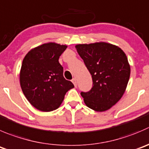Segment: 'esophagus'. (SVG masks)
<instances>
[{
    "label": "esophagus",
    "instance_id": "obj_1",
    "mask_svg": "<svg viewBox=\"0 0 149 149\" xmlns=\"http://www.w3.org/2000/svg\"><path fill=\"white\" fill-rule=\"evenodd\" d=\"M72 82H73V84H74L75 87H76V86H77V81H76V79H75V78L72 79Z\"/></svg>",
    "mask_w": 149,
    "mask_h": 149
}]
</instances>
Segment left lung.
<instances>
[{
	"label": "left lung",
	"mask_w": 149,
	"mask_h": 149,
	"mask_svg": "<svg viewBox=\"0 0 149 149\" xmlns=\"http://www.w3.org/2000/svg\"><path fill=\"white\" fill-rule=\"evenodd\" d=\"M75 47L93 81L90 91L81 92L84 103L98 112L110 109L123 96L129 81L130 65L126 54L119 47L106 42Z\"/></svg>",
	"instance_id": "left-lung-1"
}]
</instances>
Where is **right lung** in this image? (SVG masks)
Listing matches in <instances>:
<instances>
[{"instance_id": "add662e5", "label": "right lung", "mask_w": 149, "mask_h": 149, "mask_svg": "<svg viewBox=\"0 0 149 149\" xmlns=\"http://www.w3.org/2000/svg\"><path fill=\"white\" fill-rule=\"evenodd\" d=\"M67 46L54 42L32 49L24 57L19 73L22 90L36 109L49 112L57 109L66 92L74 87L63 76L60 56Z\"/></svg>"}]
</instances>
